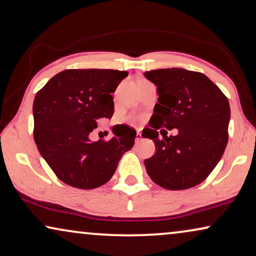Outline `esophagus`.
I'll return each mask as SVG.
<instances>
[{
    "label": "esophagus",
    "instance_id": "1",
    "mask_svg": "<svg viewBox=\"0 0 256 256\" xmlns=\"http://www.w3.org/2000/svg\"><path fill=\"white\" fill-rule=\"evenodd\" d=\"M141 139H142V136H141V133L138 131L136 134V142H139V141H141Z\"/></svg>",
    "mask_w": 256,
    "mask_h": 256
}]
</instances>
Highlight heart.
<instances>
[{
    "instance_id": "1",
    "label": "heart",
    "mask_w": 256,
    "mask_h": 256,
    "mask_svg": "<svg viewBox=\"0 0 256 256\" xmlns=\"http://www.w3.org/2000/svg\"><path fill=\"white\" fill-rule=\"evenodd\" d=\"M131 120H132V118H131Z\"/></svg>"
}]
</instances>
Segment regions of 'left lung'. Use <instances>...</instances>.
Returning <instances> with one entry per match:
<instances>
[{"label": "left lung", "instance_id": "8db88e82", "mask_svg": "<svg viewBox=\"0 0 256 256\" xmlns=\"http://www.w3.org/2000/svg\"><path fill=\"white\" fill-rule=\"evenodd\" d=\"M158 87V104L142 131L155 144V154L144 160L152 180L166 190H186L209 176L226 150L230 104L207 76L185 68H158L144 72ZM163 127L177 128L166 136ZM158 129L164 136L160 140Z\"/></svg>", "mask_w": 256, "mask_h": 256}]
</instances>
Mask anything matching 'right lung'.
Instances as JSON below:
<instances>
[{
    "mask_svg": "<svg viewBox=\"0 0 256 256\" xmlns=\"http://www.w3.org/2000/svg\"><path fill=\"white\" fill-rule=\"evenodd\" d=\"M128 76L118 70H64L54 76L33 102L34 141L55 174L82 190L106 184L125 152L134 144L136 131L122 125L109 141L92 142L98 122L114 115L112 93Z\"/></svg>",
    "mask_w": 256,
    "mask_h": 256,
    "instance_id": "1",
    "label": "right lung"
}]
</instances>
